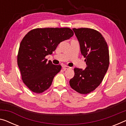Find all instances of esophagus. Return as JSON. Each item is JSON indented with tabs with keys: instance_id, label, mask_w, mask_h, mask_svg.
<instances>
[{
	"instance_id": "34e87169",
	"label": "esophagus",
	"mask_w": 126,
	"mask_h": 126,
	"mask_svg": "<svg viewBox=\"0 0 126 126\" xmlns=\"http://www.w3.org/2000/svg\"><path fill=\"white\" fill-rule=\"evenodd\" d=\"M71 68V67H69L68 66H66V65H63V69L65 70H67V69H70Z\"/></svg>"
}]
</instances>
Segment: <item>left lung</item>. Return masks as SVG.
<instances>
[{"instance_id":"8db88e82","label":"left lung","mask_w":126,"mask_h":126,"mask_svg":"<svg viewBox=\"0 0 126 126\" xmlns=\"http://www.w3.org/2000/svg\"><path fill=\"white\" fill-rule=\"evenodd\" d=\"M85 58L86 69L74 68V76L70 86L80 94H88L101 84L109 65V53L106 40L96 30L90 28L73 29Z\"/></svg>"}]
</instances>
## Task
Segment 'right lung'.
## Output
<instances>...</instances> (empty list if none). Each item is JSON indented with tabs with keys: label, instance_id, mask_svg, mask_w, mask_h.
<instances>
[{
	"label": "right lung",
	"instance_id": "add662e5",
	"mask_svg": "<svg viewBox=\"0 0 126 126\" xmlns=\"http://www.w3.org/2000/svg\"><path fill=\"white\" fill-rule=\"evenodd\" d=\"M74 32L70 28H37L26 34L21 41L17 64L23 82L33 92L40 94L49 88L61 69L60 65L47 62L60 42L69 39Z\"/></svg>",
	"mask_w": 126,
	"mask_h": 126
}]
</instances>
